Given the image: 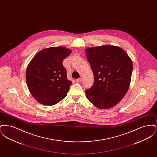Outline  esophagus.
<instances>
[{
	"label": "esophagus",
	"mask_w": 157,
	"mask_h": 157,
	"mask_svg": "<svg viewBox=\"0 0 157 157\" xmlns=\"http://www.w3.org/2000/svg\"><path fill=\"white\" fill-rule=\"evenodd\" d=\"M76 82L79 83V82H82V78H79L76 79Z\"/></svg>",
	"instance_id": "esophagus-1"
}]
</instances>
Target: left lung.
Here are the masks:
<instances>
[{"instance_id": "8db88e82", "label": "left lung", "mask_w": 157, "mask_h": 157, "mask_svg": "<svg viewBox=\"0 0 157 157\" xmlns=\"http://www.w3.org/2000/svg\"><path fill=\"white\" fill-rule=\"evenodd\" d=\"M94 75V83L86 97L95 106L108 109L118 104L129 89L132 62L119 46L102 45L85 49Z\"/></svg>"}]
</instances>
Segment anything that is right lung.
Listing matches in <instances>:
<instances>
[{"label": "right lung", "mask_w": 157, "mask_h": 157, "mask_svg": "<svg viewBox=\"0 0 157 157\" xmlns=\"http://www.w3.org/2000/svg\"><path fill=\"white\" fill-rule=\"evenodd\" d=\"M63 46L45 48L37 52L29 63L26 81L33 98L41 104L52 106L67 95L72 82L62 61L71 53Z\"/></svg>", "instance_id": "add662e5"}]
</instances>
